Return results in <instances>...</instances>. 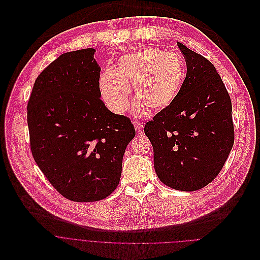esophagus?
<instances>
[{
    "instance_id": "obj_1",
    "label": "esophagus",
    "mask_w": 260,
    "mask_h": 260,
    "mask_svg": "<svg viewBox=\"0 0 260 260\" xmlns=\"http://www.w3.org/2000/svg\"><path fill=\"white\" fill-rule=\"evenodd\" d=\"M133 124H134V127H135V131H136V133H140V132L142 131V125H141V123H140L139 121H134V122H133Z\"/></svg>"
}]
</instances>
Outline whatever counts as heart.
<instances>
[{"mask_svg":"<svg viewBox=\"0 0 260 260\" xmlns=\"http://www.w3.org/2000/svg\"><path fill=\"white\" fill-rule=\"evenodd\" d=\"M185 78L183 59L176 53L160 49H145L119 58L117 69L109 68L99 78V91L107 107L123 114L129 107L130 86L138 100L134 113L143 115L147 108L160 112L170 107L177 98Z\"/></svg>","mask_w":260,"mask_h":260,"instance_id":"b5f03b06","label":"heart"}]
</instances>
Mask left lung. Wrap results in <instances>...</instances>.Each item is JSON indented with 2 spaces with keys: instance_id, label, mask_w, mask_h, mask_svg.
Listing matches in <instances>:
<instances>
[{
  "instance_id": "1",
  "label": "left lung",
  "mask_w": 260,
  "mask_h": 260,
  "mask_svg": "<svg viewBox=\"0 0 260 260\" xmlns=\"http://www.w3.org/2000/svg\"><path fill=\"white\" fill-rule=\"evenodd\" d=\"M186 62L182 88L167 109L144 126L153 166L167 186L193 191L222 169L235 140L232 101L214 66L177 43Z\"/></svg>"
}]
</instances>
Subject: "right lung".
<instances>
[{
    "label": "right lung",
    "mask_w": 260,
    "mask_h": 260,
    "mask_svg": "<svg viewBox=\"0 0 260 260\" xmlns=\"http://www.w3.org/2000/svg\"><path fill=\"white\" fill-rule=\"evenodd\" d=\"M93 48L61 54L37 78L27 103L32 157L49 182L74 202H95L118 186L135 136L130 119L100 99Z\"/></svg>",
    "instance_id": "add662e5"
}]
</instances>
